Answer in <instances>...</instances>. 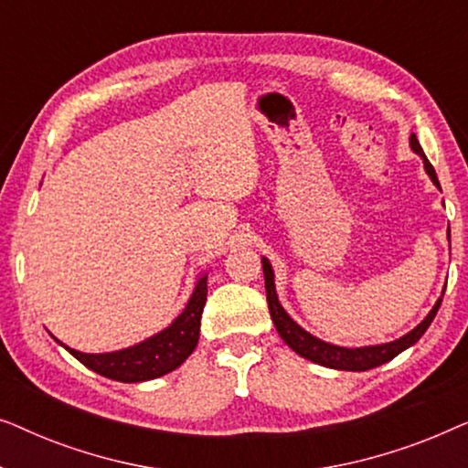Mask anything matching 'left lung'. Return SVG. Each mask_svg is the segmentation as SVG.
<instances>
[{
	"label": "left lung",
	"mask_w": 468,
	"mask_h": 468,
	"mask_svg": "<svg viewBox=\"0 0 468 468\" xmlns=\"http://www.w3.org/2000/svg\"><path fill=\"white\" fill-rule=\"evenodd\" d=\"M411 149L421 155L424 159V168L428 175H431L432 183L439 185V178H437V172H434L432 164L428 162L424 151H421V146L418 143V138H415V133H411ZM450 234V232H447ZM261 266H264V281H266V300H268V309H271V317L274 322V328L281 335V338L290 345V347L296 351L298 356L306 357V360L315 362V364H322V367H328V368H336V370H368V368H375V367H381V364H386L392 360L400 354V351H405L407 347H411L413 343H418L421 335L428 330V325L432 324L434 315H437L439 306H441V300H437V304L432 306V311L428 313L424 322H421L418 328H413L409 335L400 336L399 341L394 343H386V345H373V347H356V349H347V347H336V345H330V343H324L315 338L309 332L300 328V325L293 322V319L287 315L283 306L279 304V298H277V292H274V274H272V266L271 261L266 258L261 260Z\"/></svg>",
	"instance_id": "8db88e82"
}]
</instances>
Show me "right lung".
Wrapping results in <instances>:
<instances>
[{
	"label": "right lung",
	"instance_id": "obj_1",
	"mask_svg": "<svg viewBox=\"0 0 468 468\" xmlns=\"http://www.w3.org/2000/svg\"><path fill=\"white\" fill-rule=\"evenodd\" d=\"M207 279V274L200 277L185 311L159 335L146 338L133 347L112 351V354H80L76 349H66L93 373L114 381L138 383L170 373L187 360L197 345L200 319L208 292Z\"/></svg>",
	"mask_w": 468,
	"mask_h": 468
}]
</instances>
